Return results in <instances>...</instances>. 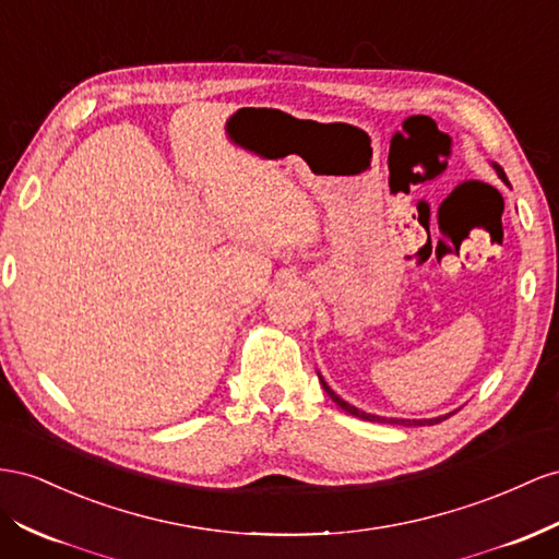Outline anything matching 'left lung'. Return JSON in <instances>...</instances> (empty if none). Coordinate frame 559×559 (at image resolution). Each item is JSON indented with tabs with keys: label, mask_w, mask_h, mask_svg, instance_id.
<instances>
[{
	"label": "left lung",
	"mask_w": 559,
	"mask_h": 559,
	"mask_svg": "<svg viewBox=\"0 0 559 559\" xmlns=\"http://www.w3.org/2000/svg\"><path fill=\"white\" fill-rule=\"evenodd\" d=\"M493 169H496V174H499V178L503 180V183H508V178H506V171L499 167V164H493ZM320 376V373H317ZM320 383H322V388H324V392L326 395L334 400L343 412H348V414H353V416H357V418H361V420H371V424H392V426H404V428H409V426H435V424H440V420H444L447 416H451V414H447V416H437V418H420V420H412V418H385V416H376V414H367V412H361V409H357V406H353V404H348L345 400H341L334 390H331L329 385H326V381L322 379L320 376Z\"/></svg>",
	"instance_id": "8db88e82"
}]
</instances>
